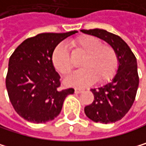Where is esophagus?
<instances>
[{
    "instance_id": "34e87169",
    "label": "esophagus",
    "mask_w": 146,
    "mask_h": 146,
    "mask_svg": "<svg viewBox=\"0 0 146 146\" xmlns=\"http://www.w3.org/2000/svg\"><path fill=\"white\" fill-rule=\"evenodd\" d=\"M83 91H84V90H83V89H79V88L75 89V93H76V94L81 93V92H83Z\"/></svg>"
}]
</instances>
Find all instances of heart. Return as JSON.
Here are the masks:
<instances>
[{
  "label": "heart",
  "instance_id": "heart-1",
  "mask_svg": "<svg viewBox=\"0 0 146 146\" xmlns=\"http://www.w3.org/2000/svg\"><path fill=\"white\" fill-rule=\"evenodd\" d=\"M76 51L84 54L79 70L64 80L67 86L85 87L98 80L103 83L112 78L115 75L118 61L115 50L108 45H103L101 41L91 35H82L72 41ZM52 63L55 69L62 75H68L73 65L67 46L59 43L52 52Z\"/></svg>",
  "mask_w": 146,
  "mask_h": 146
}]
</instances>
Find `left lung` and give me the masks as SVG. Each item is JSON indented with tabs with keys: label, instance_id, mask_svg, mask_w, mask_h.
Here are the masks:
<instances>
[{
	"label": "left lung",
	"instance_id": "1",
	"mask_svg": "<svg viewBox=\"0 0 146 146\" xmlns=\"http://www.w3.org/2000/svg\"><path fill=\"white\" fill-rule=\"evenodd\" d=\"M81 31L106 42L117 54L118 66L116 74L111 82L98 89H90L94 101L84 107L85 115L90 120L115 123L125 116L135 100L139 83L137 59L120 36L99 29Z\"/></svg>",
	"mask_w": 146,
	"mask_h": 146
}]
</instances>
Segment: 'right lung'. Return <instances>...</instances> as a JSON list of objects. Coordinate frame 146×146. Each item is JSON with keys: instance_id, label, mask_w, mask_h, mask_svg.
<instances>
[{"instance_id": "add662e5", "label": "right lung", "mask_w": 146, "mask_h": 146, "mask_svg": "<svg viewBox=\"0 0 146 146\" xmlns=\"http://www.w3.org/2000/svg\"><path fill=\"white\" fill-rule=\"evenodd\" d=\"M77 33H42L26 39L9 61L6 88L15 111L32 123H46L61 112L74 89L60 90V76L52 63V52L68 36Z\"/></svg>"}]
</instances>
